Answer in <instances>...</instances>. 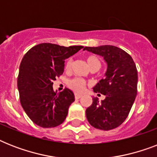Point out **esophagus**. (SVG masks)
<instances>
[{"label": "esophagus", "mask_w": 157, "mask_h": 157, "mask_svg": "<svg viewBox=\"0 0 157 157\" xmlns=\"http://www.w3.org/2000/svg\"><path fill=\"white\" fill-rule=\"evenodd\" d=\"M81 94H75V98H76V99H79V98H81Z\"/></svg>", "instance_id": "esophagus-1"}]
</instances>
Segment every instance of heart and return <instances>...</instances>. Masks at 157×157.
I'll use <instances>...</instances> for the list:
<instances>
[{
  "label": "heart",
  "instance_id": "heart-1",
  "mask_svg": "<svg viewBox=\"0 0 157 157\" xmlns=\"http://www.w3.org/2000/svg\"><path fill=\"white\" fill-rule=\"evenodd\" d=\"M86 60L90 68L96 67L99 68V67L101 65L100 60L96 55H93V54L92 55H88V56H86ZM71 66H72V60H71V59H68L67 60L66 63H65V70L66 71H70ZM67 86L74 92L81 93V92H83L85 90V89L87 86V82L84 79L80 78V77H75V78L69 80L68 82H67Z\"/></svg>",
  "mask_w": 157,
  "mask_h": 157
}]
</instances>
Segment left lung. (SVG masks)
<instances>
[{
	"label": "left lung",
	"mask_w": 157,
	"mask_h": 157,
	"mask_svg": "<svg viewBox=\"0 0 157 157\" xmlns=\"http://www.w3.org/2000/svg\"><path fill=\"white\" fill-rule=\"evenodd\" d=\"M84 50L102 55L107 63L105 78L94 87L95 93L103 94L106 98L101 102L93 98L86 111V118L96 129H115L125 121L136 98V65L128 53L114 45L86 46Z\"/></svg>",
	"instance_id": "1"
}]
</instances>
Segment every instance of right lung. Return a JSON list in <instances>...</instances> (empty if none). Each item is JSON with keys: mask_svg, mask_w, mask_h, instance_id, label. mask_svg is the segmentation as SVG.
<instances>
[{"mask_svg": "<svg viewBox=\"0 0 157 157\" xmlns=\"http://www.w3.org/2000/svg\"><path fill=\"white\" fill-rule=\"evenodd\" d=\"M82 48L41 43L23 56L18 76L19 99L26 114L36 124L53 128L66 119L69 106L75 101L74 94L67 88L54 92L53 82L63 72L64 60Z\"/></svg>", "mask_w": 157, "mask_h": 157, "instance_id": "1", "label": "right lung"}]
</instances>
